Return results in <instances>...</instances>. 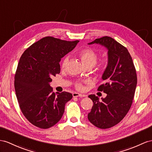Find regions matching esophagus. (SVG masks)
Returning <instances> with one entry per match:
<instances>
[{"instance_id": "34e87169", "label": "esophagus", "mask_w": 152, "mask_h": 152, "mask_svg": "<svg viewBox=\"0 0 152 152\" xmlns=\"http://www.w3.org/2000/svg\"><path fill=\"white\" fill-rule=\"evenodd\" d=\"M73 97H85V95H82V94H78V93H76V92H74V93H73Z\"/></svg>"}]
</instances>
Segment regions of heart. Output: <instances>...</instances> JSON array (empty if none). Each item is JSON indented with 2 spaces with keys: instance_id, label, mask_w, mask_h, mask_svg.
<instances>
[{
  "instance_id": "b5f03b06",
  "label": "heart",
  "mask_w": 152,
  "mask_h": 152,
  "mask_svg": "<svg viewBox=\"0 0 152 152\" xmlns=\"http://www.w3.org/2000/svg\"><path fill=\"white\" fill-rule=\"evenodd\" d=\"M79 57L82 60L83 63L85 64V66L86 67H88V66H93L96 64L97 61V54L96 53L95 51L93 50L92 49H90V48H87V49H84L83 50H81L79 53ZM69 56L67 55L66 56L63 61L62 62V68L64 69L66 66H67L68 61H69ZM108 58H104L101 62V66L102 68H105L107 65H108ZM75 87L79 89V90H81L83 88V86L82 83L80 82H76L75 84Z\"/></svg>"
}]
</instances>
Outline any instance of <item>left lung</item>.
<instances>
[{
    "label": "left lung",
    "mask_w": 152,
    "mask_h": 152,
    "mask_svg": "<svg viewBox=\"0 0 152 152\" xmlns=\"http://www.w3.org/2000/svg\"><path fill=\"white\" fill-rule=\"evenodd\" d=\"M99 44L108 50V63L102 74L105 83L98 88L107 95L88 96L94 102L88 119L101 129L110 128L123 119L131 108L137 83L136 70L126 48L110 37L96 39L88 44Z\"/></svg>",
    "instance_id": "obj_1"
}]
</instances>
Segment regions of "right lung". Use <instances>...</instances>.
I'll return each instance as SVG.
<instances>
[{
	"mask_svg": "<svg viewBox=\"0 0 152 152\" xmlns=\"http://www.w3.org/2000/svg\"><path fill=\"white\" fill-rule=\"evenodd\" d=\"M79 42L46 37L33 43L20 58L14 86L22 113L35 126L47 129L61 120L72 94L53 92L51 77L60 73L61 58Z\"/></svg>",
	"mask_w": 152,
	"mask_h": 152,
	"instance_id": "1",
	"label": "right lung"
}]
</instances>
